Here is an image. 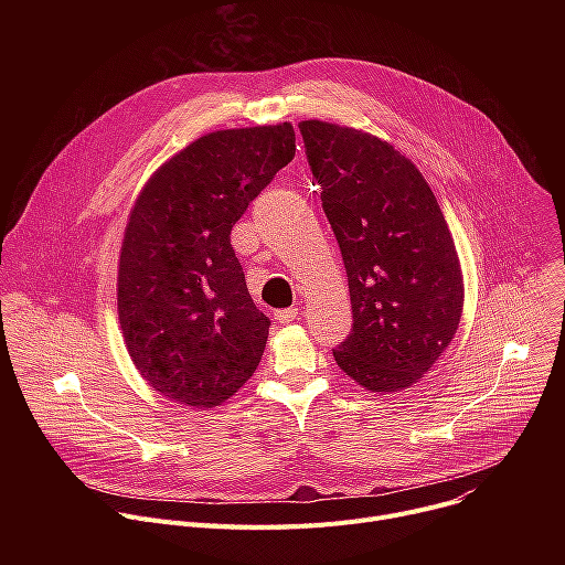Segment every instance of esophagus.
<instances>
[{
    "label": "esophagus",
    "instance_id": "esophagus-1",
    "mask_svg": "<svg viewBox=\"0 0 565 565\" xmlns=\"http://www.w3.org/2000/svg\"><path fill=\"white\" fill-rule=\"evenodd\" d=\"M299 317V308H284V310H277L275 312V319L281 321V324H290V321H295Z\"/></svg>",
    "mask_w": 565,
    "mask_h": 565
}]
</instances>
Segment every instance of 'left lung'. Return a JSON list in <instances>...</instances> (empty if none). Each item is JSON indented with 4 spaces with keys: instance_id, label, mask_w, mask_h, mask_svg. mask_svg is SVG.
<instances>
[{
    "instance_id": "8db88e82",
    "label": "left lung",
    "mask_w": 565,
    "mask_h": 565,
    "mask_svg": "<svg viewBox=\"0 0 565 565\" xmlns=\"http://www.w3.org/2000/svg\"><path fill=\"white\" fill-rule=\"evenodd\" d=\"M299 131L349 277L338 366L369 391L418 382L456 335L462 275L440 205L393 145L321 120Z\"/></svg>"
}]
</instances>
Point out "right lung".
<instances>
[{"instance_id": "right-lung-1", "label": "right lung", "mask_w": 565, "mask_h": 565, "mask_svg": "<svg viewBox=\"0 0 565 565\" xmlns=\"http://www.w3.org/2000/svg\"><path fill=\"white\" fill-rule=\"evenodd\" d=\"M290 122L201 136L156 170L120 250L118 317L153 391L210 409L255 373L270 319L255 306L232 225L295 158Z\"/></svg>"}]
</instances>
